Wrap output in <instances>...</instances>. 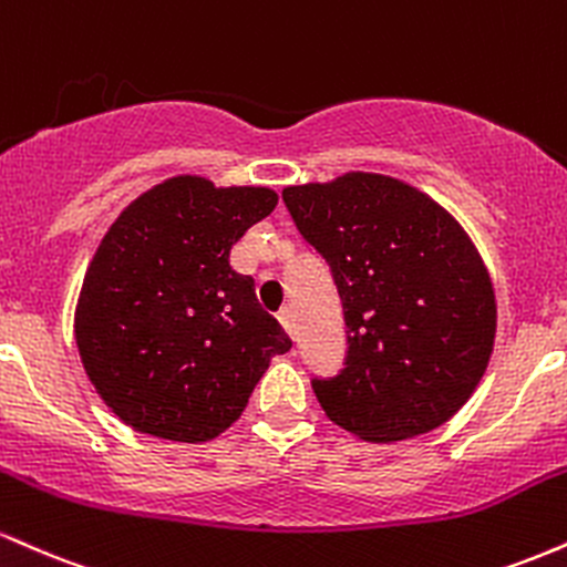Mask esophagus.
<instances>
[{
	"label": "esophagus",
	"instance_id": "1",
	"mask_svg": "<svg viewBox=\"0 0 567 567\" xmlns=\"http://www.w3.org/2000/svg\"><path fill=\"white\" fill-rule=\"evenodd\" d=\"M279 324H282L285 333H288L290 338L296 336V324H292V311H290V309H282V311H279Z\"/></svg>",
	"mask_w": 567,
	"mask_h": 567
}]
</instances>
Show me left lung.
Returning a JSON list of instances; mask_svg holds the SVG:
<instances>
[{
    "label": "left lung",
    "mask_w": 567,
    "mask_h": 567,
    "mask_svg": "<svg viewBox=\"0 0 567 567\" xmlns=\"http://www.w3.org/2000/svg\"><path fill=\"white\" fill-rule=\"evenodd\" d=\"M303 239L330 264L347 365L315 379L333 424L368 442L432 432L474 394L496 341V292L464 226L379 173L285 186Z\"/></svg>",
    "instance_id": "left-lung-1"
}]
</instances>
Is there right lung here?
Listing matches in <instances>:
<instances>
[{
  "label": "right lung",
  "instance_id": "1",
  "mask_svg": "<svg viewBox=\"0 0 567 567\" xmlns=\"http://www.w3.org/2000/svg\"><path fill=\"white\" fill-rule=\"evenodd\" d=\"M277 207L269 186L175 175L133 199L84 271L74 338L101 400L135 432L207 442L243 415L292 341L229 266Z\"/></svg>",
  "mask_w": 567,
  "mask_h": 567
}]
</instances>
